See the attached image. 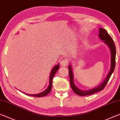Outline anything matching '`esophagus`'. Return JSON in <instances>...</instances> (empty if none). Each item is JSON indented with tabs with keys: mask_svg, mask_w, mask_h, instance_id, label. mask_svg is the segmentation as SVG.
Wrapping results in <instances>:
<instances>
[{
	"mask_svg": "<svg viewBox=\"0 0 120 120\" xmlns=\"http://www.w3.org/2000/svg\"><path fill=\"white\" fill-rule=\"evenodd\" d=\"M68 64V61L66 60H62L60 62V65L61 67H66Z\"/></svg>",
	"mask_w": 120,
	"mask_h": 120,
	"instance_id": "esophagus-1",
	"label": "esophagus"
}]
</instances>
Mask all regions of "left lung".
<instances>
[{
  "label": "left lung",
  "mask_w": 120,
  "mask_h": 120,
  "mask_svg": "<svg viewBox=\"0 0 120 120\" xmlns=\"http://www.w3.org/2000/svg\"><path fill=\"white\" fill-rule=\"evenodd\" d=\"M98 38L101 40L103 41V42L106 44L109 48L111 51V67L109 72L107 74L106 77L103 80V82L99 84L98 86L88 90H82L77 87L75 84L74 79V75H73L72 65L70 63V64L68 66L69 75L70 86L74 92L76 94L80 96H86V95H92L95 93L99 92L104 89L106 86L109 78L111 76L113 72L115 66V56H116V48L115 45L114 43V41L111 36L109 35L107 31L103 28H99V35Z\"/></svg>",
  "instance_id": "1"
}]
</instances>
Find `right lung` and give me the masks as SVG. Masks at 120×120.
<instances>
[{"label":"right lung","instance_id":"obj_1","mask_svg":"<svg viewBox=\"0 0 120 120\" xmlns=\"http://www.w3.org/2000/svg\"><path fill=\"white\" fill-rule=\"evenodd\" d=\"M59 64H56V66L52 68V69L51 70V71L50 72V74L49 85L48 88H46L45 90H44L43 92H41L40 93H38V94H26V93H24L23 92L22 93H24V94L26 95H28V96H34V97H43V96H46V95H47L49 93L51 92V90L53 78L54 75L56 74V72L57 71V70L59 69Z\"/></svg>","mask_w":120,"mask_h":120}]
</instances>
